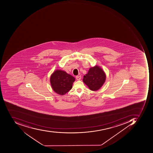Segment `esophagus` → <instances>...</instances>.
<instances>
[{
	"instance_id": "34e87169",
	"label": "esophagus",
	"mask_w": 153,
	"mask_h": 153,
	"mask_svg": "<svg viewBox=\"0 0 153 153\" xmlns=\"http://www.w3.org/2000/svg\"><path fill=\"white\" fill-rule=\"evenodd\" d=\"M76 79H77V80H80L81 79V76H76Z\"/></svg>"
}]
</instances>
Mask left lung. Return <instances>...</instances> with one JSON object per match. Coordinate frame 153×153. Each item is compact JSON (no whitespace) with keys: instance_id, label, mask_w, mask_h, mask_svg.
I'll return each instance as SVG.
<instances>
[{"instance_id":"obj_1","label":"left lung","mask_w":153,"mask_h":153,"mask_svg":"<svg viewBox=\"0 0 153 153\" xmlns=\"http://www.w3.org/2000/svg\"><path fill=\"white\" fill-rule=\"evenodd\" d=\"M106 78L104 71L96 65L89 69L87 74L84 75L83 81L91 91H97L103 85Z\"/></svg>"}]
</instances>
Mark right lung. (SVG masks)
Segmentation results:
<instances>
[{
    "label": "right lung",
    "instance_id": "obj_1",
    "mask_svg": "<svg viewBox=\"0 0 153 153\" xmlns=\"http://www.w3.org/2000/svg\"><path fill=\"white\" fill-rule=\"evenodd\" d=\"M75 79L63 70L56 69L50 77V83L53 91L60 95H64L72 88Z\"/></svg>",
    "mask_w": 153,
    "mask_h": 153
}]
</instances>
